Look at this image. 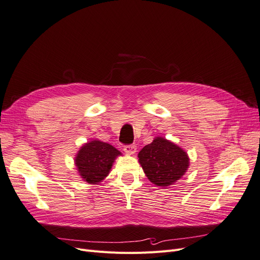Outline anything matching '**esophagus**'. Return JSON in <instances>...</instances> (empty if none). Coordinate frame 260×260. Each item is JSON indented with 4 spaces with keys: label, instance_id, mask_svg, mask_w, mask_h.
<instances>
[{
    "label": "esophagus",
    "instance_id": "esophagus-1",
    "mask_svg": "<svg viewBox=\"0 0 260 260\" xmlns=\"http://www.w3.org/2000/svg\"><path fill=\"white\" fill-rule=\"evenodd\" d=\"M123 149H124V152L126 154L133 155V154H135L136 152H137V146H136L135 144H128V145H124Z\"/></svg>",
    "mask_w": 260,
    "mask_h": 260
}]
</instances>
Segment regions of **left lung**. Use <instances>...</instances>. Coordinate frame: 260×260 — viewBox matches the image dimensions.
I'll return each mask as SVG.
<instances>
[{
    "instance_id": "1",
    "label": "left lung",
    "mask_w": 260,
    "mask_h": 260,
    "mask_svg": "<svg viewBox=\"0 0 260 260\" xmlns=\"http://www.w3.org/2000/svg\"><path fill=\"white\" fill-rule=\"evenodd\" d=\"M138 158L149 181L159 186H169L179 180L189 160L183 149L161 137L145 145Z\"/></svg>"
}]
</instances>
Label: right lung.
Returning a JSON list of instances; mask_svg holds the SVG:
<instances>
[{
    "instance_id": "1",
    "label": "right lung",
    "mask_w": 260,
    "mask_h": 260,
    "mask_svg": "<svg viewBox=\"0 0 260 260\" xmlns=\"http://www.w3.org/2000/svg\"><path fill=\"white\" fill-rule=\"evenodd\" d=\"M118 155L121 153L113 145L98 140L90 141L81 147L76 157V166L85 181L98 183L111 171Z\"/></svg>"
}]
</instances>
